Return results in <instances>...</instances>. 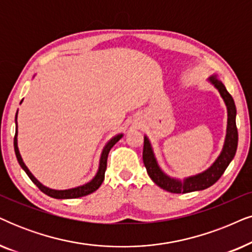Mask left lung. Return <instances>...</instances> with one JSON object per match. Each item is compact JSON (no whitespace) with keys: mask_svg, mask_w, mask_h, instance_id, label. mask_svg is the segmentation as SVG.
Returning a JSON list of instances; mask_svg holds the SVG:
<instances>
[{"mask_svg":"<svg viewBox=\"0 0 252 252\" xmlns=\"http://www.w3.org/2000/svg\"><path fill=\"white\" fill-rule=\"evenodd\" d=\"M210 82L219 90L221 97L223 98L224 103H226L228 111L227 134L223 148H222L221 154L219 155V158L215 159V162L210 168L205 170L201 174L185 178L183 182L179 181V179L169 177L158 166L154 152H153L152 145H150L148 138L145 136L142 158L147 172H148L149 177L152 178V181L156 185L159 186L163 190L171 192V193H189V192L201 191L210 188V186L215 184L220 179L221 176L223 175L224 170L227 169V166L229 165L231 159L234 158L235 154H236L238 133L236 127V106H235L234 99L231 94L227 91L223 83L219 78H217V76H211Z\"/></svg>","mask_w":252,"mask_h":252,"instance_id":"8db88e82","label":"left lung"}]
</instances>
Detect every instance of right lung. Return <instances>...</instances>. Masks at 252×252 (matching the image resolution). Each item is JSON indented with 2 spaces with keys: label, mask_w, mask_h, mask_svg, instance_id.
Instances as JSON below:
<instances>
[{
  "label": "right lung",
  "mask_w": 252,
  "mask_h": 252,
  "mask_svg": "<svg viewBox=\"0 0 252 252\" xmlns=\"http://www.w3.org/2000/svg\"><path fill=\"white\" fill-rule=\"evenodd\" d=\"M22 103V102H21ZM18 112V111H17ZM123 138V134H118L116 135L114 138H112L110 140L109 142L106 143L105 147H104L102 155H100V159H99V168H98V171L94 177L91 179L89 183L87 184L77 186V188L74 189H68V190H53V189L46 188L41 184L40 182L37 181V178L34 177L33 175L31 174L30 170L28 169V166L24 164L23 162L22 156L19 154V150H18V146H17V113H16V134H15V139H14V147H15V153H16V158H17V161L19 163V165L22 166L23 170L26 172V175L30 177V179L32 182L34 183L35 185L38 186L39 190L41 192H44L45 194L50 195L52 198L55 199H74V198H80V197H84V195H88L90 193H93L102 185V183L104 181V177H105V170H106V164H107V156H109V153L112 147L116 145L117 142L119 141L120 139Z\"/></svg>",
  "instance_id": "right-lung-1"
}]
</instances>
